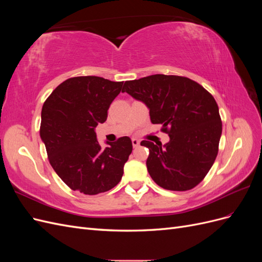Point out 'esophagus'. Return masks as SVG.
I'll return each mask as SVG.
<instances>
[{"mask_svg":"<svg viewBox=\"0 0 262 262\" xmlns=\"http://www.w3.org/2000/svg\"><path fill=\"white\" fill-rule=\"evenodd\" d=\"M132 145H133V147H138L139 145H140V141L138 140V139H132Z\"/></svg>","mask_w":262,"mask_h":262,"instance_id":"obj_1","label":"esophagus"}]
</instances>
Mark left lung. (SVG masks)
<instances>
[{
    "instance_id": "1",
    "label": "left lung",
    "mask_w": 262,
    "mask_h": 262,
    "mask_svg": "<svg viewBox=\"0 0 262 262\" xmlns=\"http://www.w3.org/2000/svg\"><path fill=\"white\" fill-rule=\"evenodd\" d=\"M122 92L149 109L169 142L142 141L149 154L146 167L156 184L171 191L194 188L211 169L219 152L222 121L212 95L188 77L155 74L126 81Z\"/></svg>"
}]
</instances>
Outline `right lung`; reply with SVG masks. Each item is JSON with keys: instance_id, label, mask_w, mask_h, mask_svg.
Here are the masks:
<instances>
[{"instance_id": "1", "label": "right lung", "mask_w": 262, "mask_h": 262, "mask_svg": "<svg viewBox=\"0 0 262 262\" xmlns=\"http://www.w3.org/2000/svg\"><path fill=\"white\" fill-rule=\"evenodd\" d=\"M123 82L77 76L61 83L41 110L40 138L58 176L74 191L98 194L119 184L132 152L129 137L102 147L95 128L107 120Z\"/></svg>"}]
</instances>
